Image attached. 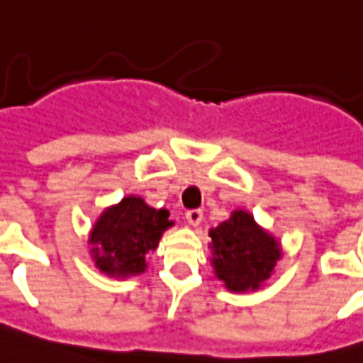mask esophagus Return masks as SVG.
I'll list each match as a JSON object with an SVG mask.
<instances>
[{
	"mask_svg": "<svg viewBox=\"0 0 363 363\" xmlns=\"http://www.w3.org/2000/svg\"><path fill=\"white\" fill-rule=\"evenodd\" d=\"M185 218H187L189 226H193V228H196V226H199V224L202 223V218H203L202 209H189L187 213H185Z\"/></svg>",
	"mask_w": 363,
	"mask_h": 363,
	"instance_id": "34e87169",
	"label": "esophagus"
}]
</instances>
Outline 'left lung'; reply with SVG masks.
I'll use <instances>...</instances> for the list:
<instances>
[{
	"mask_svg": "<svg viewBox=\"0 0 363 363\" xmlns=\"http://www.w3.org/2000/svg\"><path fill=\"white\" fill-rule=\"evenodd\" d=\"M211 267L232 293L257 291L282 259V245L252 213L233 209L228 220L209 230Z\"/></svg>",
	"mask_w": 363,
	"mask_h": 363,
	"instance_id": "left-lung-1",
	"label": "left lung"
}]
</instances>
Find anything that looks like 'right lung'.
<instances>
[{
    "mask_svg": "<svg viewBox=\"0 0 363 363\" xmlns=\"http://www.w3.org/2000/svg\"><path fill=\"white\" fill-rule=\"evenodd\" d=\"M169 209H155L137 194L106 208L89 232V252L96 269L111 278L143 274L146 254L160 247L163 232L174 226Z\"/></svg>",
    "mask_w": 363,
    "mask_h": 363,
    "instance_id": "obj_1",
    "label": "right lung"
}]
</instances>
